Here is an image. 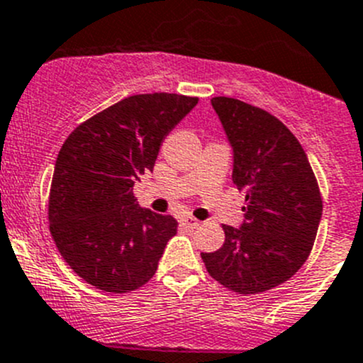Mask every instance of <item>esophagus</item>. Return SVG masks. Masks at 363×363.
<instances>
[{
  "instance_id": "1",
  "label": "esophagus",
  "mask_w": 363,
  "mask_h": 363,
  "mask_svg": "<svg viewBox=\"0 0 363 363\" xmlns=\"http://www.w3.org/2000/svg\"><path fill=\"white\" fill-rule=\"evenodd\" d=\"M179 222H181V225H184V228H188V229H195L201 225V222H199L197 218H193V216H189V215L181 216V220H179Z\"/></svg>"
}]
</instances>
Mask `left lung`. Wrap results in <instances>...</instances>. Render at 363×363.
I'll use <instances>...</instances> for the list:
<instances>
[{"label":"left lung","instance_id":"left-lung-1","mask_svg":"<svg viewBox=\"0 0 363 363\" xmlns=\"http://www.w3.org/2000/svg\"><path fill=\"white\" fill-rule=\"evenodd\" d=\"M211 105L247 206L242 225H222L225 242L202 252V262L233 292H265L289 281L310 256L323 216L319 186L306 152L276 116L236 98L216 96Z\"/></svg>","mask_w":363,"mask_h":363}]
</instances>
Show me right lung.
Wrapping results in <instances>:
<instances>
[{
  "label": "right lung",
  "instance_id": "right-lung-1",
  "mask_svg": "<svg viewBox=\"0 0 363 363\" xmlns=\"http://www.w3.org/2000/svg\"><path fill=\"white\" fill-rule=\"evenodd\" d=\"M197 104L184 94H134L64 141L50 189V231L73 272L98 290L143 286L177 235V220L140 208L132 188L154 170L164 138Z\"/></svg>",
  "mask_w": 363,
  "mask_h": 363
}]
</instances>
